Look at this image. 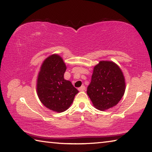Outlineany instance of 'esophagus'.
Listing matches in <instances>:
<instances>
[{"label": "esophagus", "instance_id": "esophagus-1", "mask_svg": "<svg viewBox=\"0 0 152 152\" xmlns=\"http://www.w3.org/2000/svg\"><path fill=\"white\" fill-rule=\"evenodd\" d=\"M85 89H86V87H85V86H82L80 88H79V91H85Z\"/></svg>", "mask_w": 152, "mask_h": 152}]
</instances>
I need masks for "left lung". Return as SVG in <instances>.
I'll return each instance as SVG.
<instances>
[{"mask_svg":"<svg viewBox=\"0 0 152 152\" xmlns=\"http://www.w3.org/2000/svg\"><path fill=\"white\" fill-rule=\"evenodd\" d=\"M125 82L121 70L110 61H101L94 67L87 94L94 107L104 110L118 104L124 95Z\"/></svg>","mask_w":152,"mask_h":152,"instance_id":"obj_1","label":"left lung"}]
</instances>
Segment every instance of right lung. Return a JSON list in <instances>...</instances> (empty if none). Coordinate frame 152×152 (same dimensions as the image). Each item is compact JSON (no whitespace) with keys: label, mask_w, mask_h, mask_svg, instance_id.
<instances>
[{"label":"right lung","mask_w":152,"mask_h":152,"mask_svg":"<svg viewBox=\"0 0 152 152\" xmlns=\"http://www.w3.org/2000/svg\"><path fill=\"white\" fill-rule=\"evenodd\" d=\"M66 66L60 56L53 54L43 61L37 80V92L48 109L61 113L70 107L78 91L64 79Z\"/></svg>","instance_id":"1"}]
</instances>
